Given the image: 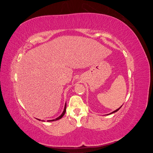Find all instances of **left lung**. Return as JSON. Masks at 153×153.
<instances>
[{"label": "left lung", "mask_w": 153, "mask_h": 153, "mask_svg": "<svg viewBox=\"0 0 153 153\" xmlns=\"http://www.w3.org/2000/svg\"><path fill=\"white\" fill-rule=\"evenodd\" d=\"M122 106H123V105H122ZM121 106H120V107H119V108H117V110H115L113 111V112H111V113H110V114H113V113H115V112H117V111H118V110H119L120 108H121ZM107 115H108V114H107Z\"/></svg>", "instance_id": "1"}]
</instances>
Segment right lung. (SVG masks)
Instances as JSON below:
<instances>
[{"label":"right lung","mask_w":153,"mask_h":153,"mask_svg":"<svg viewBox=\"0 0 153 153\" xmlns=\"http://www.w3.org/2000/svg\"><path fill=\"white\" fill-rule=\"evenodd\" d=\"M66 103H65V105H64V110H63V112H62V114L60 115V116H59L58 117H57L56 119H52V120H48V122H50V121H57V120H59V119H61L63 116H64V115L65 114V113H66ZM39 121H41L40 119H38Z\"/></svg>","instance_id":"right-lung-1"}]
</instances>
